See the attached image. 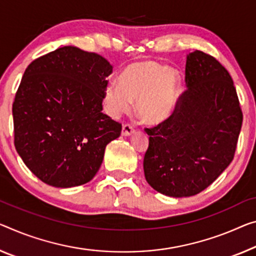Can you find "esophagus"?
Wrapping results in <instances>:
<instances>
[{"instance_id": "esophagus-1", "label": "esophagus", "mask_w": 256, "mask_h": 256, "mask_svg": "<svg viewBox=\"0 0 256 256\" xmlns=\"http://www.w3.org/2000/svg\"><path fill=\"white\" fill-rule=\"evenodd\" d=\"M134 132H135V128L132 124H126L122 126V130H121V135L122 136H130Z\"/></svg>"}]
</instances>
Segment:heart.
Returning <instances> with one entry per match:
<instances>
[{
  "instance_id": "obj_1",
  "label": "heart",
  "mask_w": 256,
  "mask_h": 256,
  "mask_svg": "<svg viewBox=\"0 0 256 256\" xmlns=\"http://www.w3.org/2000/svg\"><path fill=\"white\" fill-rule=\"evenodd\" d=\"M180 92L182 78L178 70L152 60H137L124 66L116 78V86L105 89L104 108L110 116L118 119L135 102L140 119L156 126L174 114Z\"/></svg>"
}]
</instances>
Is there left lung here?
<instances>
[{
  "instance_id": "8db88e82",
  "label": "left lung",
  "mask_w": 256,
  "mask_h": 256,
  "mask_svg": "<svg viewBox=\"0 0 256 256\" xmlns=\"http://www.w3.org/2000/svg\"><path fill=\"white\" fill-rule=\"evenodd\" d=\"M186 90L174 114L156 127L144 156L148 183L164 196L198 194L234 159L242 113L228 70L202 51L186 56Z\"/></svg>"
}]
</instances>
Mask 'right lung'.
<instances>
[{"label":"right lung","instance_id":"1","mask_svg":"<svg viewBox=\"0 0 256 256\" xmlns=\"http://www.w3.org/2000/svg\"><path fill=\"white\" fill-rule=\"evenodd\" d=\"M112 65L76 46L33 60L12 105L14 146L42 182L56 188L88 183L121 124L102 113Z\"/></svg>","mask_w":256,"mask_h":256}]
</instances>
